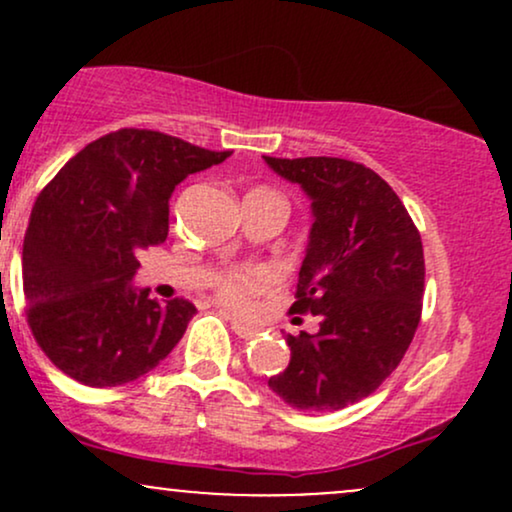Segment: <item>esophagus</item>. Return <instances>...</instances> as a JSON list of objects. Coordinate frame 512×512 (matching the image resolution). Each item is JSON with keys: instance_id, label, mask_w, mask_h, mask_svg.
<instances>
[{"instance_id": "obj_1", "label": "esophagus", "mask_w": 512, "mask_h": 512, "mask_svg": "<svg viewBox=\"0 0 512 512\" xmlns=\"http://www.w3.org/2000/svg\"><path fill=\"white\" fill-rule=\"evenodd\" d=\"M226 320H231V330L238 334L240 339H252V337H257V327H250V325H245V322H240L238 317H233V315H226Z\"/></svg>"}]
</instances>
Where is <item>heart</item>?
Masks as SVG:
<instances>
[{"instance_id": "1", "label": "heart", "mask_w": 512, "mask_h": 512, "mask_svg": "<svg viewBox=\"0 0 512 512\" xmlns=\"http://www.w3.org/2000/svg\"><path fill=\"white\" fill-rule=\"evenodd\" d=\"M267 192V190H264ZM276 284V276L264 267H233L214 279V291L228 308H248L250 301Z\"/></svg>"}]
</instances>
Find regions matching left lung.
I'll return each instance as SVG.
<instances>
[{"instance_id": "8db88e82", "label": "left lung", "mask_w": 512, "mask_h": 512, "mask_svg": "<svg viewBox=\"0 0 512 512\" xmlns=\"http://www.w3.org/2000/svg\"><path fill=\"white\" fill-rule=\"evenodd\" d=\"M313 199V228L291 313L320 332L286 337L291 363L269 387L291 407L337 411L373 395L421 320L424 245L402 199L375 170L332 156H264Z\"/></svg>"}]
</instances>
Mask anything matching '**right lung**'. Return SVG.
<instances>
[{
    "label": "right lung",
    "instance_id": "1",
    "mask_svg": "<svg viewBox=\"0 0 512 512\" xmlns=\"http://www.w3.org/2000/svg\"><path fill=\"white\" fill-rule=\"evenodd\" d=\"M154 129L125 127L64 163L35 199L23 238V296L35 342L88 387L142 378L166 358L197 308L132 289L139 250L168 238V202L190 173L226 161Z\"/></svg>",
    "mask_w": 512,
    "mask_h": 512
}]
</instances>
